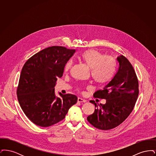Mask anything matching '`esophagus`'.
<instances>
[{
  "label": "esophagus",
  "mask_w": 156,
  "mask_h": 156,
  "mask_svg": "<svg viewBox=\"0 0 156 156\" xmlns=\"http://www.w3.org/2000/svg\"><path fill=\"white\" fill-rule=\"evenodd\" d=\"M86 101L83 99L81 98H78V100H77V102L78 103H82V102H85Z\"/></svg>",
  "instance_id": "esophagus-1"
}]
</instances>
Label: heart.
<instances>
[{
	"label": "heart",
	"mask_w": 156,
	"mask_h": 156,
	"mask_svg": "<svg viewBox=\"0 0 156 156\" xmlns=\"http://www.w3.org/2000/svg\"><path fill=\"white\" fill-rule=\"evenodd\" d=\"M80 59L91 70L92 76L99 85H105L111 81L116 70L113 59L106 58V56L95 50H88L83 52ZM73 66V61L69 60L66 64L64 71L68 72Z\"/></svg>",
	"instance_id": "b5f03b06"
}]
</instances>
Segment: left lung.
Listing matches in <instances>:
<instances>
[{
  "mask_svg": "<svg viewBox=\"0 0 156 156\" xmlns=\"http://www.w3.org/2000/svg\"><path fill=\"white\" fill-rule=\"evenodd\" d=\"M116 59V74L103 90H97L94 94V98L106 99V104L89 101L96 109L87 120L101 130L113 129L125 120L133 111L139 95V82L133 67L123 55H119Z\"/></svg>",
  "mask_w": 156,
  "mask_h": 156,
  "instance_id": "left-lung-1",
  "label": "left lung"
}]
</instances>
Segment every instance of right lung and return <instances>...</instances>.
Instances as JSON below:
<instances>
[{
    "instance_id": "right-lung-1",
    "label": "right lung",
    "mask_w": 156,
    "mask_h": 156,
    "mask_svg": "<svg viewBox=\"0 0 156 156\" xmlns=\"http://www.w3.org/2000/svg\"><path fill=\"white\" fill-rule=\"evenodd\" d=\"M75 50L52 46L33 55L23 67L17 95L23 111L37 126L48 127L64 119L76 95L55 94V86Z\"/></svg>"
}]
</instances>
